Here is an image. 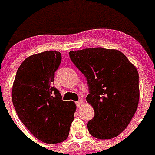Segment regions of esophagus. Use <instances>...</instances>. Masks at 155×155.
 <instances>
[{"label":"esophagus","mask_w":155,"mask_h":155,"mask_svg":"<svg viewBox=\"0 0 155 155\" xmlns=\"http://www.w3.org/2000/svg\"><path fill=\"white\" fill-rule=\"evenodd\" d=\"M76 107H81L82 106V104H83V101H82V100H79V101H76Z\"/></svg>","instance_id":"1"}]
</instances>
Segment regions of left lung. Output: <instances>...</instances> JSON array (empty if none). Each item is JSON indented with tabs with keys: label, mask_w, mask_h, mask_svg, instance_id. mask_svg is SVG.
Masks as SVG:
<instances>
[{
	"label": "left lung",
	"mask_w": 155,
	"mask_h": 155,
	"mask_svg": "<svg viewBox=\"0 0 155 155\" xmlns=\"http://www.w3.org/2000/svg\"><path fill=\"white\" fill-rule=\"evenodd\" d=\"M69 54L88 84L86 101L94 110L87 124L89 133L100 140L117 137L130 122L138 107L137 68L116 49L89 48L70 51Z\"/></svg>",
	"instance_id": "left-lung-1"
}]
</instances>
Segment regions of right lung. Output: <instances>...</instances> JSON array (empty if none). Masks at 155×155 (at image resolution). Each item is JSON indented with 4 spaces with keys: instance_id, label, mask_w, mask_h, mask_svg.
I'll return each mask as SVG.
<instances>
[{
    "instance_id": "1",
    "label": "right lung",
    "mask_w": 155,
    "mask_h": 155,
    "mask_svg": "<svg viewBox=\"0 0 155 155\" xmlns=\"http://www.w3.org/2000/svg\"><path fill=\"white\" fill-rule=\"evenodd\" d=\"M61 61L57 51L28 57L17 70L12 89V104L21 122L40 141L57 144L68 137L76 106L62 100L53 86Z\"/></svg>"
}]
</instances>
